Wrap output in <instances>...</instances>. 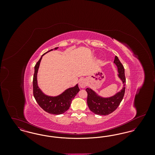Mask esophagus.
I'll list each match as a JSON object with an SVG mask.
<instances>
[{
  "label": "esophagus",
  "instance_id": "34e87169",
  "mask_svg": "<svg viewBox=\"0 0 155 155\" xmlns=\"http://www.w3.org/2000/svg\"><path fill=\"white\" fill-rule=\"evenodd\" d=\"M87 85V81H86L85 79L82 78V79L80 80V81L79 82V86H80V88H84L86 87Z\"/></svg>",
  "mask_w": 155,
  "mask_h": 155
}]
</instances>
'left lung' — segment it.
<instances>
[{
    "label": "left lung",
    "instance_id": "1",
    "mask_svg": "<svg viewBox=\"0 0 155 155\" xmlns=\"http://www.w3.org/2000/svg\"><path fill=\"white\" fill-rule=\"evenodd\" d=\"M114 63L117 66L118 78L122 81L123 87L115 95L104 97L100 96L92 89L87 88L86 91L88 94L87 104L90 110L97 115L106 116L115 110L124 95L125 89V77L124 68L117 56H115Z\"/></svg>",
    "mask_w": 155,
    "mask_h": 155
}]
</instances>
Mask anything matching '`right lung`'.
I'll return each mask as SVG.
<instances>
[{
	"label": "right lung",
	"instance_id": "obj_1",
	"mask_svg": "<svg viewBox=\"0 0 155 155\" xmlns=\"http://www.w3.org/2000/svg\"><path fill=\"white\" fill-rule=\"evenodd\" d=\"M58 48L51 49L42 55L35 66V72L33 78V93L34 96L39 106L45 111L52 114H61L66 112L70 107L74 97L80 91L78 84L73 87L67 89L58 96H49L44 94L38 87L37 74L43 56L53 50H57Z\"/></svg>",
	"mask_w": 155,
	"mask_h": 155
}]
</instances>
